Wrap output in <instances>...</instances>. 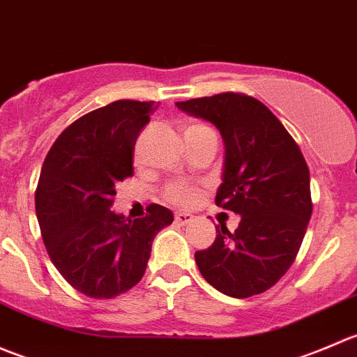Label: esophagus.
<instances>
[{"instance_id": "34e87169", "label": "esophagus", "mask_w": 357, "mask_h": 357, "mask_svg": "<svg viewBox=\"0 0 357 357\" xmlns=\"http://www.w3.org/2000/svg\"><path fill=\"white\" fill-rule=\"evenodd\" d=\"M174 221L178 222L179 226H185V225H188L190 221H193V215L188 214V212H176Z\"/></svg>"}]
</instances>
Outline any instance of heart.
I'll use <instances>...</instances> for the list:
<instances>
[{
  "label": "heart",
  "mask_w": 357,
  "mask_h": 357,
  "mask_svg": "<svg viewBox=\"0 0 357 357\" xmlns=\"http://www.w3.org/2000/svg\"><path fill=\"white\" fill-rule=\"evenodd\" d=\"M197 126L200 124H192L188 126V128H197ZM197 193H199V190H197L195 186L186 185V183H172V185L165 186L164 199L176 205H190L195 202Z\"/></svg>",
  "instance_id": "heart-1"
}]
</instances>
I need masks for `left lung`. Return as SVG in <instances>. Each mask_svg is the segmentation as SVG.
Returning a JSON list of instances; mask_svg holds the SVG:
<instances>
[{
  "label": "left lung",
  "instance_id": "1",
  "mask_svg": "<svg viewBox=\"0 0 357 357\" xmlns=\"http://www.w3.org/2000/svg\"><path fill=\"white\" fill-rule=\"evenodd\" d=\"M176 105L219 129L226 153L215 205L242 215L235 233L215 226L214 243L195 252L197 266L229 297L262 294L289 271L311 219L305 158L285 126L254 96L226 91Z\"/></svg>",
  "mask_w": 357,
  "mask_h": 357
}]
</instances>
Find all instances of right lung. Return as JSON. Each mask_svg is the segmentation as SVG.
Masks as SVG:
<instances>
[{"mask_svg":"<svg viewBox=\"0 0 357 357\" xmlns=\"http://www.w3.org/2000/svg\"><path fill=\"white\" fill-rule=\"evenodd\" d=\"M153 102L117 100L84 114L50 149L36 188L43 242L60 275L93 298L138 285L152 242L172 222L162 205L131 221L114 214L115 185L132 176V153Z\"/></svg>","mask_w":357,"mask_h":357,"instance_id":"right-lung-1","label":"right lung"}]
</instances>
